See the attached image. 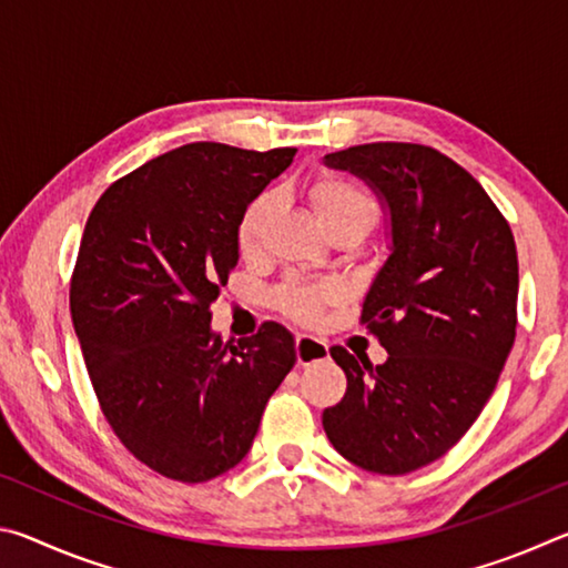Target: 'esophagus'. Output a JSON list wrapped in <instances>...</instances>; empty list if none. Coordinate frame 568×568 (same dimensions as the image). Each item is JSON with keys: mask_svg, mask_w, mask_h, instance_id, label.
<instances>
[{"mask_svg": "<svg viewBox=\"0 0 568 568\" xmlns=\"http://www.w3.org/2000/svg\"><path fill=\"white\" fill-rule=\"evenodd\" d=\"M295 355L301 365H311V363L325 361L331 353H328V343L321 338H313V335H307V333H301L295 338Z\"/></svg>", "mask_w": 568, "mask_h": 568, "instance_id": "1", "label": "esophagus"}]
</instances>
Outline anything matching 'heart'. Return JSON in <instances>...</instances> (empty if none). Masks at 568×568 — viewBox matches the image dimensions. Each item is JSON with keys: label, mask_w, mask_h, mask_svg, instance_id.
Segmentation results:
<instances>
[{"label": "heart", "mask_w": 568, "mask_h": 568, "mask_svg": "<svg viewBox=\"0 0 568 568\" xmlns=\"http://www.w3.org/2000/svg\"><path fill=\"white\" fill-rule=\"evenodd\" d=\"M307 197L318 213L321 223L328 233H338V230H358L363 235L365 230L376 220V203L365 192L358 182L345 180L338 175H323L313 180L307 187ZM277 197L275 192L265 190L250 200V203L240 210L235 223V243L237 250L245 257L255 255L261 250L267 220L275 213ZM341 301V285L338 283H321V285H301L291 283L277 291V305L285 315H291L297 323H313L318 318L325 305Z\"/></svg>", "instance_id": "heart-1"}]
</instances>
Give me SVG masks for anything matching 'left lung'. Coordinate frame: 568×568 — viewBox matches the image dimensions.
Returning <instances> with one entry per match:
<instances>
[{
    "label": "left lung",
    "instance_id": "1",
    "mask_svg": "<svg viewBox=\"0 0 568 568\" xmlns=\"http://www.w3.org/2000/svg\"><path fill=\"white\" fill-rule=\"evenodd\" d=\"M325 165L376 192L390 255L361 315L388 358L373 368L333 345L348 390L323 428L351 464L410 474L454 448L491 398L516 338V243L486 190L434 148L371 142Z\"/></svg>",
    "mask_w": 568,
    "mask_h": 568
}]
</instances>
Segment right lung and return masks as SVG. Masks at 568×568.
<instances>
[{
	"mask_svg": "<svg viewBox=\"0 0 568 568\" xmlns=\"http://www.w3.org/2000/svg\"><path fill=\"white\" fill-rule=\"evenodd\" d=\"M295 152L182 145L104 190L84 225L70 311L92 388L124 448L182 484L247 456L295 365L283 325L237 345L210 325L240 257V210Z\"/></svg>",
	"mask_w": 568,
	"mask_h": 568,
	"instance_id": "add662e5",
	"label": "right lung"
}]
</instances>
